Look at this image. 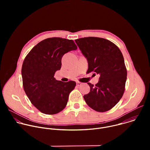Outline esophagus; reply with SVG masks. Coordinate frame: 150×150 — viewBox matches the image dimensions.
<instances>
[{"instance_id":"esophagus-1","label":"esophagus","mask_w":150,"mask_h":150,"mask_svg":"<svg viewBox=\"0 0 150 150\" xmlns=\"http://www.w3.org/2000/svg\"><path fill=\"white\" fill-rule=\"evenodd\" d=\"M82 85V83L81 82H76V85H77V86H80V85Z\"/></svg>"}]
</instances>
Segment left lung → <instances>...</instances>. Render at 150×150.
<instances>
[{"label":"left lung","instance_id":"left-lung-1","mask_svg":"<svg viewBox=\"0 0 150 150\" xmlns=\"http://www.w3.org/2000/svg\"><path fill=\"white\" fill-rule=\"evenodd\" d=\"M75 41L88 60V72L100 75L96 85L88 83L90 91L83 96L85 102L97 112L112 109L125 90L127 70L121 51L113 42L103 38L88 37Z\"/></svg>","mask_w":150,"mask_h":150}]
</instances>
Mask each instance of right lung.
Returning <instances> with one entry per match:
<instances>
[{"label": "right lung", "instance_id": "obj_1", "mask_svg": "<svg viewBox=\"0 0 150 150\" xmlns=\"http://www.w3.org/2000/svg\"><path fill=\"white\" fill-rule=\"evenodd\" d=\"M76 49L72 40L48 38L38 42L25 57L21 70L24 90L41 113L54 115L66 107L76 82L64 83L54 76L61 68L63 54Z\"/></svg>", "mask_w": 150, "mask_h": 150}]
</instances>
